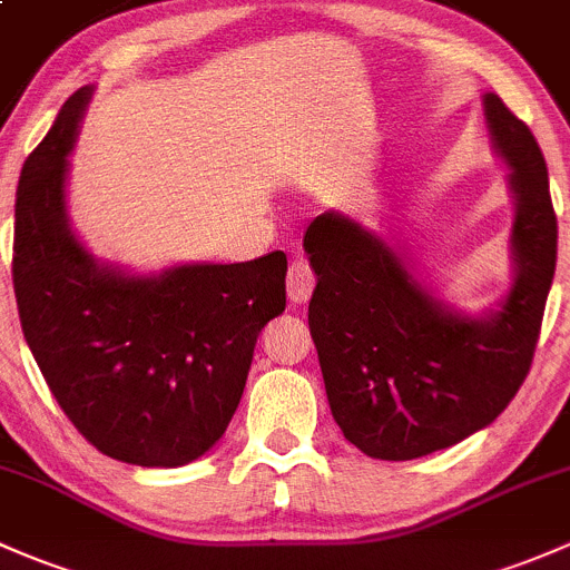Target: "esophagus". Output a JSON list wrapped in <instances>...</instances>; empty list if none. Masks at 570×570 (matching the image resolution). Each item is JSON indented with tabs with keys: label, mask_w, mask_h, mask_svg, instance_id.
<instances>
[{
	"label": "esophagus",
	"mask_w": 570,
	"mask_h": 570,
	"mask_svg": "<svg viewBox=\"0 0 570 570\" xmlns=\"http://www.w3.org/2000/svg\"><path fill=\"white\" fill-rule=\"evenodd\" d=\"M315 291V272L307 261H296L287 268V298L293 304H302L313 296Z\"/></svg>",
	"instance_id": "34e87169"
}]
</instances>
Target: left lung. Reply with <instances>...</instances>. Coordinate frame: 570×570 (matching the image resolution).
<instances>
[{
	"label": "left lung",
	"instance_id": "obj_1",
	"mask_svg": "<svg viewBox=\"0 0 570 570\" xmlns=\"http://www.w3.org/2000/svg\"><path fill=\"white\" fill-rule=\"evenodd\" d=\"M483 101L515 195V279L494 315L444 309L390 244L343 214L315 216L304 233L318 274L307 318L328 406L371 459L412 461L472 436L513 401L535 356L557 263L547 158L500 96Z\"/></svg>",
	"mask_w": 570,
	"mask_h": 570
}]
</instances>
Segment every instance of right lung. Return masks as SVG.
<instances>
[{
  "label": "right lung",
  "instance_id": "1",
  "mask_svg": "<svg viewBox=\"0 0 570 570\" xmlns=\"http://www.w3.org/2000/svg\"><path fill=\"white\" fill-rule=\"evenodd\" d=\"M90 87L23 161L13 287L29 351L76 431L137 466H184L219 442L257 334L285 309V252L126 277L68 227L66 169Z\"/></svg>",
  "mask_w": 570,
  "mask_h": 570
}]
</instances>
